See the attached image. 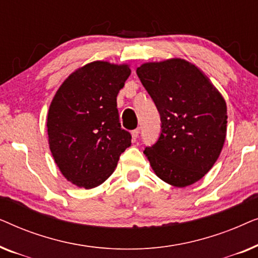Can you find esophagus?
I'll list each match as a JSON object with an SVG mask.
<instances>
[{
  "instance_id": "esophagus-1",
  "label": "esophagus",
  "mask_w": 258,
  "mask_h": 258,
  "mask_svg": "<svg viewBox=\"0 0 258 258\" xmlns=\"http://www.w3.org/2000/svg\"><path fill=\"white\" fill-rule=\"evenodd\" d=\"M132 135H133V139H134V140H136L137 137H139V135H140V128H137V129H135V130H133V132H132Z\"/></svg>"
}]
</instances>
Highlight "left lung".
<instances>
[{
    "instance_id": "1",
    "label": "left lung",
    "mask_w": 258,
    "mask_h": 258,
    "mask_svg": "<svg viewBox=\"0 0 258 258\" xmlns=\"http://www.w3.org/2000/svg\"><path fill=\"white\" fill-rule=\"evenodd\" d=\"M161 117V134L144 154L161 179L186 186L213 168L227 134V104L209 79L181 58L137 68Z\"/></svg>"
}]
</instances>
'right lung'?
Returning a JSON list of instances; mask_svg holds the SVG:
<instances>
[{"label":"right lung","instance_id":"obj_1","mask_svg":"<svg viewBox=\"0 0 258 258\" xmlns=\"http://www.w3.org/2000/svg\"><path fill=\"white\" fill-rule=\"evenodd\" d=\"M129 75L125 64L89 63L63 82L51 102L47 121L50 151L63 176L80 188L102 184L132 144L116 102Z\"/></svg>","mask_w":258,"mask_h":258}]
</instances>
